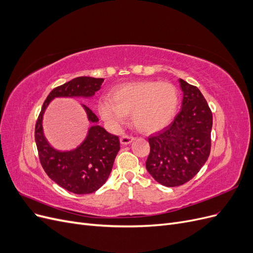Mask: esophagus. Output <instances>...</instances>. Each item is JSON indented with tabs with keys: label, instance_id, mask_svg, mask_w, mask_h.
Returning <instances> with one entry per match:
<instances>
[{
	"label": "esophagus",
	"instance_id": "34e87169",
	"mask_svg": "<svg viewBox=\"0 0 253 253\" xmlns=\"http://www.w3.org/2000/svg\"><path fill=\"white\" fill-rule=\"evenodd\" d=\"M133 140H134V137L131 136V135H127V134L122 135L120 137V142H121V144H124V145L131 143Z\"/></svg>",
	"mask_w": 253,
	"mask_h": 253
}]
</instances>
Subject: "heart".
<instances>
[{
	"instance_id": "heart-1",
	"label": "heart",
	"mask_w": 253,
	"mask_h": 253,
	"mask_svg": "<svg viewBox=\"0 0 253 253\" xmlns=\"http://www.w3.org/2000/svg\"><path fill=\"white\" fill-rule=\"evenodd\" d=\"M112 100L102 98L98 109L113 127L131 114L133 125L144 133H154L170 124L178 105V91L169 82L138 81L115 87Z\"/></svg>"
}]
</instances>
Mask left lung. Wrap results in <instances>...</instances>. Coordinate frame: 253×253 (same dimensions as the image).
<instances>
[{
    "instance_id": "obj_1",
    "label": "left lung",
    "mask_w": 253,
    "mask_h": 253,
    "mask_svg": "<svg viewBox=\"0 0 253 253\" xmlns=\"http://www.w3.org/2000/svg\"><path fill=\"white\" fill-rule=\"evenodd\" d=\"M181 109L171 124L151 135L145 167L160 185L177 187L200 172L211 151L212 112L201 90L179 79Z\"/></svg>"
}]
</instances>
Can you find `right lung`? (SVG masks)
<instances>
[{
	"label": "right lung",
	"instance_id": "right-lung-1",
	"mask_svg": "<svg viewBox=\"0 0 253 253\" xmlns=\"http://www.w3.org/2000/svg\"><path fill=\"white\" fill-rule=\"evenodd\" d=\"M104 79L77 77L53 88L44 101L36 122L35 140L40 163L48 177L60 187L75 194L93 193L109 178L114 160L120 150L119 137L106 132L100 126L88 129L86 139L70 152L52 149L43 135L42 118L45 109L56 97H90L100 89ZM90 122L99 119L83 105Z\"/></svg>",
	"mask_w": 253,
	"mask_h": 253
}]
</instances>
